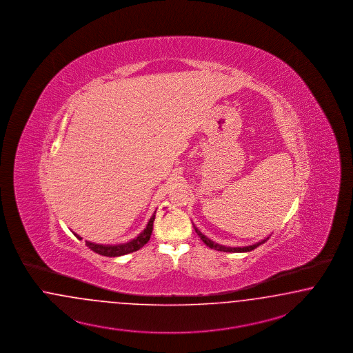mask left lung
<instances>
[{
  "instance_id": "left-lung-1",
  "label": "left lung",
  "mask_w": 353,
  "mask_h": 353,
  "mask_svg": "<svg viewBox=\"0 0 353 353\" xmlns=\"http://www.w3.org/2000/svg\"><path fill=\"white\" fill-rule=\"evenodd\" d=\"M194 230L195 232H196V234L201 237V240H202L203 243H206L208 248L215 249V250H219V252H228V253H243V252H252V250H254L256 248H258L261 243H265L268 240V239H265V240H262V241H259V243H253V245H249V246H243V248H231V246H224V245H219V243H214L212 240H210V239L206 237L202 232L199 231L195 225Z\"/></svg>"
}]
</instances>
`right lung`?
<instances>
[{"label":"right lung","instance_id":"1","mask_svg":"<svg viewBox=\"0 0 353 353\" xmlns=\"http://www.w3.org/2000/svg\"><path fill=\"white\" fill-rule=\"evenodd\" d=\"M154 220H155V214L151 216V219L148 220L147 223L146 228L143 231L141 232L135 239L130 240L129 243H117V245H101V243H90V241H85V245L97 254L104 256H125V254H129V253H133L139 250L142 246H145L150 237H151V233H152V227H154ZM75 237L78 240H82L81 236H78L77 233H74Z\"/></svg>","mask_w":353,"mask_h":353}]
</instances>
